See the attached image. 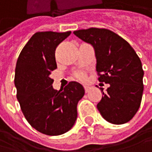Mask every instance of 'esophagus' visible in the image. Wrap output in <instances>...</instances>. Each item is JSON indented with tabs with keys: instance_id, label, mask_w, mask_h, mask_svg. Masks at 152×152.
Listing matches in <instances>:
<instances>
[{
	"instance_id": "1",
	"label": "esophagus",
	"mask_w": 152,
	"mask_h": 152,
	"mask_svg": "<svg viewBox=\"0 0 152 152\" xmlns=\"http://www.w3.org/2000/svg\"><path fill=\"white\" fill-rule=\"evenodd\" d=\"M84 89L86 93H88V92H89V90H90V88H89L88 86H84Z\"/></svg>"
}]
</instances>
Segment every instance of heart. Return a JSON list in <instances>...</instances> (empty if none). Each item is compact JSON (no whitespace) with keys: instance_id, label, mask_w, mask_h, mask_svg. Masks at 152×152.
Returning a JSON list of instances; mask_svg holds the SVG:
<instances>
[{"instance_id":"heart-1","label":"heart","mask_w":152,"mask_h":152,"mask_svg":"<svg viewBox=\"0 0 152 152\" xmlns=\"http://www.w3.org/2000/svg\"><path fill=\"white\" fill-rule=\"evenodd\" d=\"M76 76L78 79H80V80H82V81H84L85 79H86V74H85L84 72H83V71L76 72Z\"/></svg>"}]
</instances>
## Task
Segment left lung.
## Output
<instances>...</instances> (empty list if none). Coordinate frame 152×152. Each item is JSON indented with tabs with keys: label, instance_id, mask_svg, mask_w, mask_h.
Segmentation results:
<instances>
[{
	"label": "left lung",
	"instance_id": "1",
	"mask_svg": "<svg viewBox=\"0 0 152 152\" xmlns=\"http://www.w3.org/2000/svg\"><path fill=\"white\" fill-rule=\"evenodd\" d=\"M94 50L101 83H108L97 108L104 120L114 125L128 122L140 107L144 85L141 61L128 42L113 31L88 28L74 31Z\"/></svg>",
	"mask_w": 152,
	"mask_h": 152
}]
</instances>
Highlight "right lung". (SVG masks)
<instances>
[{"label":"right lung","mask_w":152,"mask_h":152,"mask_svg":"<svg viewBox=\"0 0 152 152\" xmlns=\"http://www.w3.org/2000/svg\"><path fill=\"white\" fill-rule=\"evenodd\" d=\"M70 33L36 32L24 46L15 68L17 99L25 118L34 129L50 136L64 134L73 127L77 103L85 94L77 82L54 89L50 76L57 69L55 50Z\"/></svg>","instance_id":"1"}]
</instances>
